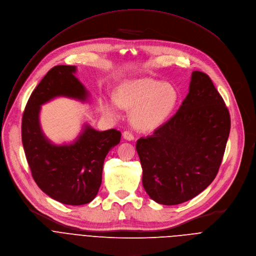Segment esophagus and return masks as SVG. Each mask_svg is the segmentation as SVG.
<instances>
[{
    "instance_id": "obj_1",
    "label": "esophagus",
    "mask_w": 256,
    "mask_h": 256,
    "mask_svg": "<svg viewBox=\"0 0 256 256\" xmlns=\"http://www.w3.org/2000/svg\"><path fill=\"white\" fill-rule=\"evenodd\" d=\"M123 137H124V139H126V140H128V141L134 140L133 134H132L131 132H129V131H124V132H123Z\"/></svg>"
}]
</instances>
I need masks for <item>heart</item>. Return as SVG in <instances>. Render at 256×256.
<instances>
[{
  "instance_id": "heart-1",
  "label": "heart",
  "mask_w": 256,
  "mask_h": 256,
  "mask_svg": "<svg viewBox=\"0 0 256 256\" xmlns=\"http://www.w3.org/2000/svg\"><path fill=\"white\" fill-rule=\"evenodd\" d=\"M179 98V92L172 83L152 78L128 79L118 86L116 98H104L102 108L110 118H118L121 108L132 110L131 121L134 127L152 132L171 117Z\"/></svg>"
}]
</instances>
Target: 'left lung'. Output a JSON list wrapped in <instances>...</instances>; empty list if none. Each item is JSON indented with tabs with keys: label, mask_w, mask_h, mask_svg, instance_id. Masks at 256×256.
<instances>
[{
	"label": "left lung",
	"mask_w": 256,
	"mask_h": 256,
	"mask_svg": "<svg viewBox=\"0 0 256 256\" xmlns=\"http://www.w3.org/2000/svg\"><path fill=\"white\" fill-rule=\"evenodd\" d=\"M231 128L230 114L210 78L193 71L189 92L175 115L137 140L142 185L152 200L176 206L216 178Z\"/></svg>",
	"instance_id": "obj_1"
}]
</instances>
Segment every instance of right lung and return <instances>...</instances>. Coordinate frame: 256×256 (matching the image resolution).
Returning <instances> with one entry per match:
<instances>
[{
  "label": "right lung",
  "mask_w": 256,
  "mask_h": 256,
  "mask_svg": "<svg viewBox=\"0 0 256 256\" xmlns=\"http://www.w3.org/2000/svg\"><path fill=\"white\" fill-rule=\"evenodd\" d=\"M76 66L52 68L27 102L22 118V144L38 186L52 200L68 206L86 204L94 200L102 184L104 160L121 140L116 129L98 131L84 123L69 144H56L44 133L42 106L67 98L88 102L90 94L76 78Z\"/></svg>",
  "instance_id": "right-lung-1"
}]
</instances>
